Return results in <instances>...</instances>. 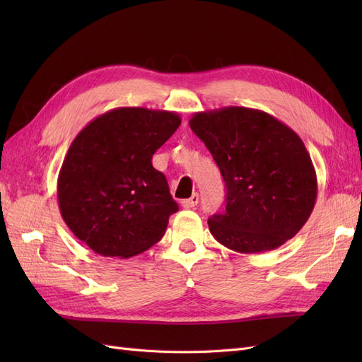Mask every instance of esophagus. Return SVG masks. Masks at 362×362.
<instances>
[{"instance_id":"esophagus-1","label":"esophagus","mask_w":362,"mask_h":362,"mask_svg":"<svg viewBox=\"0 0 362 362\" xmlns=\"http://www.w3.org/2000/svg\"><path fill=\"white\" fill-rule=\"evenodd\" d=\"M198 202H199V196H198V193H193V194H192V198H189V199H184V201L181 202V205H182L184 208H194L196 205H198Z\"/></svg>"}]
</instances>
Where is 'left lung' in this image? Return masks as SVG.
<instances>
[{"label": "left lung", "mask_w": 362, "mask_h": 362, "mask_svg": "<svg viewBox=\"0 0 362 362\" xmlns=\"http://www.w3.org/2000/svg\"><path fill=\"white\" fill-rule=\"evenodd\" d=\"M193 133L226 185V208L208 218L218 243L240 254L282 246L308 221L317 177L302 139L272 115L247 107L194 113Z\"/></svg>", "instance_id": "8db88e82"}]
</instances>
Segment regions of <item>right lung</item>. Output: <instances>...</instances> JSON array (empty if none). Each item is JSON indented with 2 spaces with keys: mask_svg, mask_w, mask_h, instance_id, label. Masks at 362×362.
<instances>
[{
  "mask_svg": "<svg viewBox=\"0 0 362 362\" xmlns=\"http://www.w3.org/2000/svg\"><path fill=\"white\" fill-rule=\"evenodd\" d=\"M181 124L175 112L119 107L71 144L57 180L64 223L98 255L131 258L160 242L178 211L152 156Z\"/></svg>",
  "mask_w": 362,
  "mask_h": 362,
  "instance_id": "right-lung-1",
  "label": "right lung"
}]
</instances>
